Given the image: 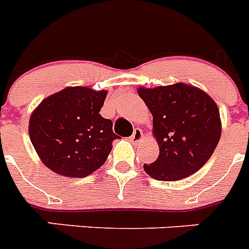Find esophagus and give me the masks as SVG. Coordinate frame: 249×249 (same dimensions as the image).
Returning <instances> with one entry per match:
<instances>
[{
  "label": "esophagus",
  "mask_w": 249,
  "mask_h": 249,
  "mask_svg": "<svg viewBox=\"0 0 249 249\" xmlns=\"http://www.w3.org/2000/svg\"><path fill=\"white\" fill-rule=\"evenodd\" d=\"M142 139V129H139V127H137V129H134L133 131V135L130 137V140L134 142H140V140Z\"/></svg>",
  "instance_id": "34e87169"
}]
</instances>
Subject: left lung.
Returning a JSON list of instances; mask_svg holds the SVG:
<instances>
[{
	"label": "left lung",
	"instance_id": "obj_1",
	"mask_svg": "<svg viewBox=\"0 0 249 249\" xmlns=\"http://www.w3.org/2000/svg\"><path fill=\"white\" fill-rule=\"evenodd\" d=\"M138 94L153 115V134L159 144V157L144 164V170L164 181L180 180L198 172L212 157L222 133L214 100L183 83L139 88Z\"/></svg>",
	"mask_w": 249,
	"mask_h": 249
}]
</instances>
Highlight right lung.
<instances>
[{
  "instance_id": "add662e5",
  "label": "right lung",
  "mask_w": 249,
  "mask_h": 249,
  "mask_svg": "<svg viewBox=\"0 0 249 249\" xmlns=\"http://www.w3.org/2000/svg\"><path fill=\"white\" fill-rule=\"evenodd\" d=\"M107 92L66 88L41 101L29 134L42 163L60 176L84 178L98 170L118 138L112 122L99 114Z\"/></svg>"
}]
</instances>
